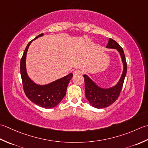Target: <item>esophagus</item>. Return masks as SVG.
<instances>
[{"label": "esophagus", "instance_id": "esophagus-1", "mask_svg": "<svg viewBox=\"0 0 148 148\" xmlns=\"http://www.w3.org/2000/svg\"><path fill=\"white\" fill-rule=\"evenodd\" d=\"M82 71L80 70H75L73 72V75H82Z\"/></svg>", "mask_w": 148, "mask_h": 148}]
</instances>
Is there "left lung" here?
Masks as SVG:
<instances>
[{
	"label": "left lung",
	"mask_w": 148,
	"mask_h": 148,
	"mask_svg": "<svg viewBox=\"0 0 148 148\" xmlns=\"http://www.w3.org/2000/svg\"><path fill=\"white\" fill-rule=\"evenodd\" d=\"M107 48L116 49L118 51L123 64V71L118 82L114 86L109 88H102L99 87L87 75H84L86 97L93 107L97 108H106L114 103L121 91L127 71L124 51L121 47L116 41L109 38Z\"/></svg>",
	"instance_id": "8db88e82"
}]
</instances>
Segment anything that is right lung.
Here are the masks:
<instances>
[{"label": "right lung", "instance_id": "1", "mask_svg": "<svg viewBox=\"0 0 148 148\" xmlns=\"http://www.w3.org/2000/svg\"><path fill=\"white\" fill-rule=\"evenodd\" d=\"M43 36V33L38 35L34 40ZM31 41L26 47L20 61V73L24 92L27 98L33 103L45 108H51L57 106L62 101L66 93L68 85L73 77V73L59 78L45 85H39L29 78L26 70V56Z\"/></svg>", "mask_w": 148, "mask_h": 148}]
</instances>
